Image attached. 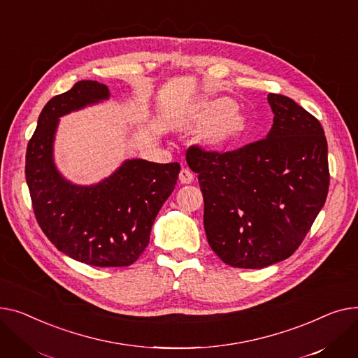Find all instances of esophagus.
I'll return each mask as SVG.
<instances>
[{
	"label": "esophagus",
	"mask_w": 358,
	"mask_h": 358,
	"mask_svg": "<svg viewBox=\"0 0 358 358\" xmlns=\"http://www.w3.org/2000/svg\"><path fill=\"white\" fill-rule=\"evenodd\" d=\"M195 179V175L189 171V169H182L179 173V180L180 183H192Z\"/></svg>",
	"instance_id": "34e87169"
}]
</instances>
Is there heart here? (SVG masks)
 <instances>
[{
    "mask_svg": "<svg viewBox=\"0 0 358 358\" xmlns=\"http://www.w3.org/2000/svg\"><path fill=\"white\" fill-rule=\"evenodd\" d=\"M211 113L220 114V117L215 120L213 125L211 131H209V138H211V141H222L237 130L240 124V117L234 111V103L229 99H220L213 102Z\"/></svg>",
    "mask_w": 358,
    "mask_h": 358,
    "instance_id": "1",
    "label": "heart"
}]
</instances>
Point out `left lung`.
I'll return each instance as SVG.
<instances>
[{
  "label": "left lung",
  "instance_id": "obj_1",
  "mask_svg": "<svg viewBox=\"0 0 358 358\" xmlns=\"http://www.w3.org/2000/svg\"><path fill=\"white\" fill-rule=\"evenodd\" d=\"M275 118L266 138L233 152L191 145L209 247L225 263L263 268L290 257L325 203L328 144L321 122L295 101L268 94Z\"/></svg>",
  "mask_w": 358,
  "mask_h": 358
}]
</instances>
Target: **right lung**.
Returning <instances> with one entry per match:
<instances>
[{
    "instance_id": "obj_1",
    "label": "right lung",
    "mask_w": 358,
    "mask_h": 358,
    "mask_svg": "<svg viewBox=\"0 0 358 358\" xmlns=\"http://www.w3.org/2000/svg\"><path fill=\"white\" fill-rule=\"evenodd\" d=\"M108 96L102 83L79 80L45 105L27 145L26 180L36 220L59 251L90 266L125 267L149 244L180 164L133 159L96 185L78 186L63 179L53 163L59 117Z\"/></svg>"
}]
</instances>
